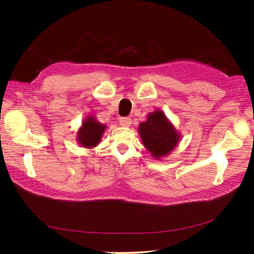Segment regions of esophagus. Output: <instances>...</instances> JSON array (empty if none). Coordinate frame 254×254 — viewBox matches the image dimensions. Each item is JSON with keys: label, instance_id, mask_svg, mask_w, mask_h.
I'll list each match as a JSON object with an SVG mask.
<instances>
[{"label": "esophagus", "instance_id": "1", "mask_svg": "<svg viewBox=\"0 0 254 254\" xmlns=\"http://www.w3.org/2000/svg\"><path fill=\"white\" fill-rule=\"evenodd\" d=\"M119 124H120V126H123V127H129L130 125H131V119H130L129 117L120 118Z\"/></svg>", "mask_w": 254, "mask_h": 254}]
</instances>
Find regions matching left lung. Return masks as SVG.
Segmentation results:
<instances>
[{"label":"left lung","instance_id":"obj_1","mask_svg":"<svg viewBox=\"0 0 254 254\" xmlns=\"http://www.w3.org/2000/svg\"><path fill=\"white\" fill-rule=\"evenodd\" d=\"M138 133L144 147L157 159L168 156L177 147L180 137L164 112L158 110L148 114L147 120L138 126Z\"/></svg>","mask_w":254,"mask_h":254}]
</instances>
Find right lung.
Segmentation results:
<instances>
[{
    "label": "right lung",
    "instance_id": "right-lung-1",
    "mask_svg": "<svg viewBox=\"0 0 254 254\" xmlns=\"http://www.w3.org/2000/svg\"><path fill=\"white\" fill-rule=\"evenodd\" d=\"M106 126L96 120L95 117H86L82 123V127L77 131L76 140L84 148H93L98 145Z\"/></svg>",
    "mask_w": 254,
    "mask_h": 254
}]
</instances>
